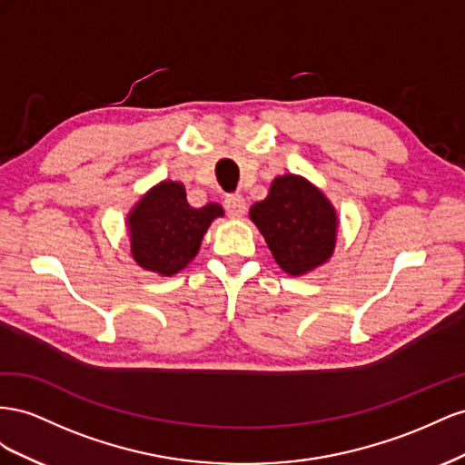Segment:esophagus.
Returning <instances> with one entry per match:
<instances>
[{"label": "esophagus", "mask_w": 465, "mask_h": 465, "mask_svg": "<svg viewBox=\"0 0 465 465\" xmlns=\"http://www.w3.org/2000/svg\"><path fill=\"white\" fill-rule=\"evenodd\" d=\"M245 201L242 194H228L225 198V210H228V216L233 220H240L245 214Z\"/></svg>", "instance_id": "34e87169"}]
</instances>
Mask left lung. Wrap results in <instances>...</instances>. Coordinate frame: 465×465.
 Listing matches in <instances>:
<instances>
[{
	"instance_id": "left-lung-1",
	"label": "left lung",
	"mask_w": 465,
	"mask_h": 465,
	"mask_svg": "<svg viewBox=\"0 0 465 465\" xmlns=\"http://www.w3.org/2000/svg\"><path fill=\"white\" fill-rule=\"evenodd\" d=\"M249 218L262 233L278 267L292 276L308 274L333 255L337 210L306 177H274L267 198L251 206Z\"/></svg>"
}]
</instances>
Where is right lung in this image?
Segmentation results:
<instances>
[{"label":"right lung","instance_id":"1","mask_svg":"<svg viewBox=\"0 0 465 465\" xmlns=\"http://www.w3.org/2000/svg\"><path fill=\"white\" fill-rule=\"evenodd\" d=\"M220 216L223 208L216 203L193 208L183 183H157L126 216L132 259L143 271L173 276L196 257L210 223Z\"/></svg>","mask_w":465,"mask_h":465}]
</instances>
